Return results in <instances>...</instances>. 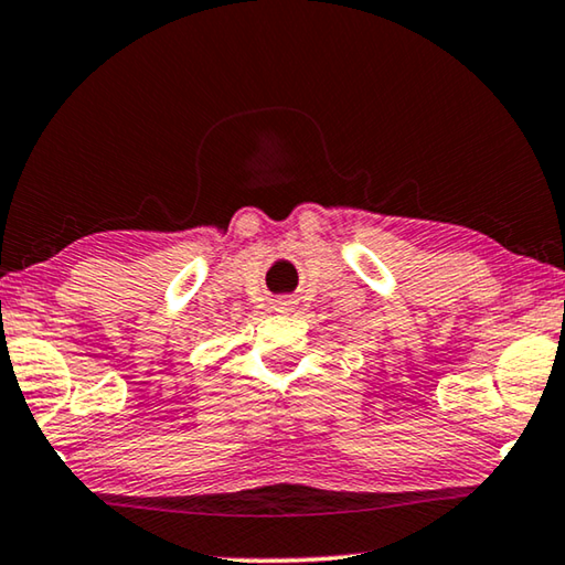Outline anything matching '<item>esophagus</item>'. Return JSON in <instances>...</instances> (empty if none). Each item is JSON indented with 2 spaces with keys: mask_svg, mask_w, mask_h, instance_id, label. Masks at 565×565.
Returning a JSON list of instances; mask_svg holds the SVG:
<instances>
[{
  "mask_svg": "<svg viewBox=\"0 0 565 565\" xmlns=\"http://www.w3.org/2000/svg\"><path fill=\"white\" fill-rule=\"evenodd\" d=\"M294 299L291 296H279V299H274V309L279 311V313H289L291 309H294Z\"/></svg>",
  "mask_w": 565,
  "mask_h": 565,
  "instance_id": "34e87169",
  "label": "esophagus"
}]
</instances>
